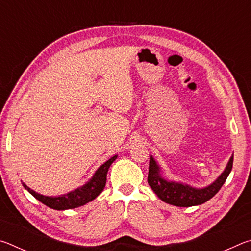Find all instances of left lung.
Listing matches in <instances>:
<instances>
[{"label": "left lung", "instance_id": "left-lung-1", "mask_svg": "<svg viewBox=\"0 0 251 251\" xmlns=\"http://www.w3.org/2000/svg\"><path fill=\"white\" fill-rule=\"evenodd\" d=\"M233 156L227 165L225 172L214 184L202 189L192 188V187L178 184V182L167 181L160 175V168L156 164L154 158L151 156L150 158V168H148L147 181L151 189L158 196L161 201L171 203V205L177 207H190L201 205V203L209 201L219 192L223 185L226 181L227 177L232 169Z\"/></svg>", "mask_w": 251, "mask_h": 251}]
</instances>
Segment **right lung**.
Listing matches in <instances>:
<instances>
[{
    "label": "right lung",
    "instance_id": "1",
    "mask_svg": "<svg viewBox=\"0 0 251 251\" xmlns=\"http://www.w3.org/2000/svg\"><path fill=\"white\" fill-rule=\"evenodd\" d=\"M117 158V156H113L112 158L108 159L105 164L97 169L95 175L93 176L92 179L79 188L75 189L74 192H71L66 195H62L58 197H48L43 196L34 192L31 188L23 184L24 188L27 189L29 194H32L37 201H40L42 203H44L52 209L56 210H64V209H72V208H77L84 206L85 203L92 201L99 195L103 192L104 187L106 185V176H107L108 168L114 160Z\"/></svg>",
    "mask_w": 251,
    "mask_h": 251
}]
</instances>
